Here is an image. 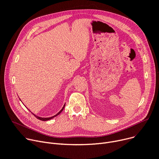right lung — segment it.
<instances>
[{"mask_svg": "<svg viewBox=\"0 0 159 159\" xmlns=\"http://www.w3.org/2000/svg\"><path fill=\"white\" fill-rule=\"evenodd\" d=\"M65 104L64 105V106H63V107L62 108V109L58 112V113H57V114H56L55 115H54V116H52V117H48V118H43V117H39V116H37V115H35V114H34V116L37 118V119H39V120H42V121H46V120H51V119H52V118H54V117H56L57 116V115H58L59 114H60V113L63 111V110L64 109V108H65Z\"/></svg>", "mask_w": 159, "mask_h": 159, "instance_id": "obj_1", "label": "right lung"}]
</instances>
